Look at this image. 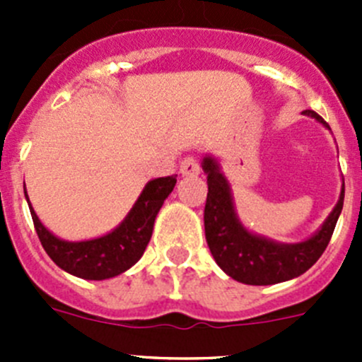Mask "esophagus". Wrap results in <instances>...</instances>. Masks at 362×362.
I'll return each instance as SVG.
<instances>
[{
  "label": "esophagus",
  "mask_w": 362,
  "mask_h": 362,
  "mask_svg": "<svg viewBox=\"0 0 362 362\" xmlns=\"http://www.w3.org/2000/svg\"><path fill=\"white\" fill-rule=\"evenodd\" d=\"M199 160L198 158H194V156H187V158H184L180 164V173L185 175V177H194V175L199 173Z\"/></svg>",
  "instance_id": "obj_1"
}]
</instances>
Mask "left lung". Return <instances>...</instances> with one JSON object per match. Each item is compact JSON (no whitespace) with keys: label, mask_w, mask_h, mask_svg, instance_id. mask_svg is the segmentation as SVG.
I'll return each instance as SVG.
<instances>
[{"label":"left lung","mask_w":362,"mask_h":362,"mask_svg":"<svg viewBox=\"0 0 362 362\" xmlns=\"http://www.w3.org/2000/svg\"><path fill=\"white\" fill-rule=\"evenodd\" d=\"M305 115L319 122L326 120L313 110ZM327 126V124H326ZM203 170L208 180L206 204H204V236L215 262L231 279L247 286H272L303 275L312 268L326 250L339 214L343 208L345 187L322 228L301 243H276L247 231L236 218L228 180L218 170L217 160L203 159Z\"/></svg>","instance_id":"left-lung-1"}]
</instances>
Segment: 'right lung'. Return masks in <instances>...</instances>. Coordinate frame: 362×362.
<instances>
[{
	"mask_svg": "<svg viewBox=\"0 0 362 362\" xmlns=\"http://www.w3.org/2000/svg\"><path fill=\"white\" fill-rule=\"evenodd\" d=\"M175 177L177 175L148 182L119 228L101 238L87 240V242H64L56 238L40 222L35 210L29 206L42 247L61 269L80 279L105 280L120 275L134 262H138L147 249L154 229L156 215L177 184Z\"/></svg>",
	"mask_w": 362,
	"mask_h": 362,
	"instance_id": "1",
	"label": "right lung"
}]
</instances>
